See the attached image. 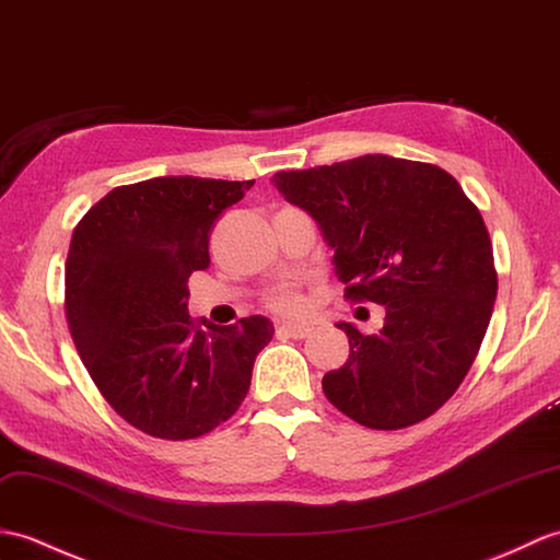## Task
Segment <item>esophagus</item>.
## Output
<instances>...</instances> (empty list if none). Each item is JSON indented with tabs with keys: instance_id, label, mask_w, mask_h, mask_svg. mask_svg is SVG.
I'll use <instances>...</instances> for the list:
<instances>
[{
	"instance_id": "obj_1",
	"label": "esophagus",
	"mask_w": 560,
	"mask_h": 560,
	"mask_svg": "<svg viewBox=\"0 0 560 560\" xmlns=\"http://www.w3.org/2000/svg\"><path fill=\"white\" fill-rule=\"evenodd\" d=\"M279 331L291 336V339H305V336L312 334V327L310 324H281Z\"/></svg>"
}]
</instances>
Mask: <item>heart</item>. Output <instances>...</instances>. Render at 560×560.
Masks as SVG:
<instances>
[{
  "label": "heart",
  "instance_id": "1",
  "mask_svg": "<svg viewBox=\"0 0 560 560\" xmlns=\"http://www.w3.org/2000/svg\"><path fill=\"white\" fill-rule=\"evenodd\" d=\"M265 305L271 312H279V315H295V312L303 310L305 295L295 283H279L271 291H267Z\"/></svg>",
  "mask_w": 560,
  "mask_h": 560
}]
</instances>
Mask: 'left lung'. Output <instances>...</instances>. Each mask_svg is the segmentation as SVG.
Instances as JSON below:
<instances>
[{
    "mask_svg": "<svg viewBox=\"0 0 560 560\" xmlns=\"http://www.w3.org/2000/svg\"><path fill=\"white\" fill-rule=\"evenodd\" d=\"M275 184L319 221L346 301L386 307L380 334L339 324L350 355L324 374V396L370 429L427 420L472 368L497 301L477 205L441 166L388 154L279 172Z\"/></svg>",
    "mask_w": 560,
    "mask_h": 560,
    "instance_id": "left-lung-1",
    "label": "left lung"
}]
</instances>
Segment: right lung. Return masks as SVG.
<instances>
[{
  "label": "right lung",
  "mask_w": 560,
  "mask_h": 560,
  "mask_svg": "<svg viewBox=\"0 0 560 560\" xmlns=\"http://www.w3.org/2000/svg\"><path fill=\"white\" fill-rule=\"evenodd\" d=\"M255 180L162 176L119 186L73 229L63 310L104 400L142 434L198 439L250 388L275 327H217L188 315V279L210 267V231Z\"/></svg>",
  "instance_id": "obj_1"
}]
</instances>
